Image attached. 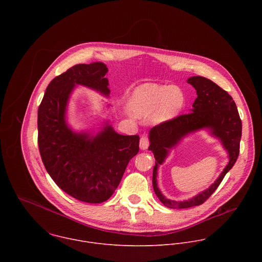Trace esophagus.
Here are the masks:
<instances>
[{"label": "esophagus", "mask_w": 262, "mask_h": 262, "mask_svg": "<svg viewBox=\"0 0 262 262\" xmlns=\"http://www.w3.org/2000/svg\"><path fill=\"white\" fill-rule=\"evenodd\" d=\"M139 146L142 150H146L149 146V139L146 135H143L140 139V142H139Z\"/></svg>", "instance_id": "34e87169"}]
</instances>
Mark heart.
Masks as SVG:
<instances>
[{
    "label": "heart",
    "mask_w": 262,
    "mask_h": 262,
    "mask_svg": "<svg viewBox=\"0 0 262 262\" xmlns=\"http://www.w3.org/2000/svg\"><path fill=\"white\" fill-rule=\"evenodd\" d=\"M184 96L171 85L144 83L136 88L129 100V110L137 118L154 123L172 119L184 106Z\"/></svg>",
    "instance_id": "b5f03b06"
}]
</instances>
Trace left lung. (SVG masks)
<instances>
[{"instance_id": "8db88e82", "label": "left lung", "mask_w": 262, "mask_h": 262, "mask_svg": "<svg viewBox=\"0 0 262 262\" xmlns=\"http://www.w3.org/2000/svg\"><path fill=\"white\" fill-rule=\"evenodd\" d=\"M187 82L195 89L198 95L190 112L162 122L151 128L149 132L148 149L152 151L155 158L152 176L153 189L160 202L170 209H187L205 203L220 186L226 173L233 167L240 151L242 123L232 97L214 81L204 76H191ZM204 127L210 128L212 134L223 141L229 154V162L217 181L206 191L187 201H170L157 187L158 165L164 161L168 150L185 136Z\"/></svg>"}]
</instances>
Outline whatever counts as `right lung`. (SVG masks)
<instances>
[{
  "mask_svg": "<svg viewBox=\"0 0 262 262\" xmlns=\"http://www.w3.org/2000/svg\"><path fill=\"white\" fill-rule=\"evenodd\" d=\"M108 68L103 62L76 64L54 77L38 109V147L54 183L78 201L100 204L118 187L125 169L139 151L138 135L118 134L107 124L96 136L75 133L66 119L76 84L108 97Z\"/></svg>",
  "mask_w": 262,
  "mask_h": 262,
  "instance_id": "add662e5",
  "label": "right lung"
}]
</instances>
